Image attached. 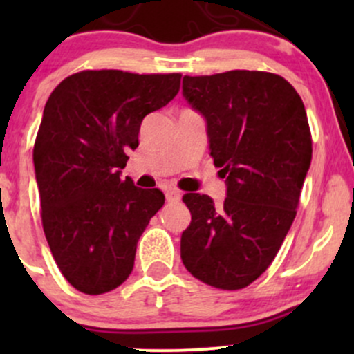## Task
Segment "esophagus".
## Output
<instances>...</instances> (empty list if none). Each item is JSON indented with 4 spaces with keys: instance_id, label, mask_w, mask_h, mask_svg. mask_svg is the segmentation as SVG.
<instances>
[{
    "instance_id": "obj_1",
    "label": "esophagus",
    "mask_w": 354,
    "mask_h": 354,
    "mask_svg": "<svg viewBox=\"0 0 354 354\" xmlns=\"http://www.w3.org/2000/svg\"><path fill=\"white\" fill-rule=\"evenodd\" d=\"M180 200H181V193L178 189L166 191V201L168 203H178Z\"/></svg>"
}]
</instances>
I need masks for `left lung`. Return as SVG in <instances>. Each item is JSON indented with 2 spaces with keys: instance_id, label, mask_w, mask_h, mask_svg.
<instances>
[{
  "instance_id": "left-lung-1",
  "label": "left lung",
  "mask_w": 354,
  "mask_h": 354,
  "mask_svg": "<svg viewBox=\"0 0 354 354\" xmlns=\"http://www.w3.org/2000/svg\"><path fill=\"white\" fill-rule=\"evenodd\" d=\"M183 96L206 120L209 154L226 178L223 206L183 196L191 213L183 265L209 286L241 290L268 270L293 225L313 153L304 104L281 76L248 70L185 76Z\"/></svg>"
}]
</instances>
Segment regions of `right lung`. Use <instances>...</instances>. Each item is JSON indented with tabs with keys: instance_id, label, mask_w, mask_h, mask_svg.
<instances>
[{
	"instance_id": "obj_1",
	"label": "right lung",
	"mask_w": 354,
	"mask_h": 354,
	"mask_svg": "<svg viewBox=\"0 0 354 354\" xmlns=\"http://www.w3.org/2000/svg\"><path fill=\"white\" fill-rule=\"evenodd\" d=\"M180 73L86 70L64 78L44 104L33 148L44 236L73 288L103 295L123 284L136 245L165 205L121 169L146 115L180 91Z\"/></svg>"
}]
</instances>
